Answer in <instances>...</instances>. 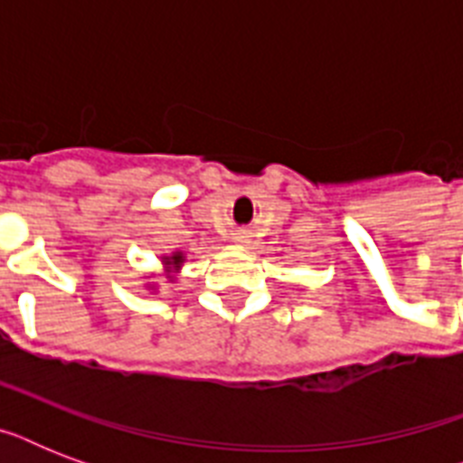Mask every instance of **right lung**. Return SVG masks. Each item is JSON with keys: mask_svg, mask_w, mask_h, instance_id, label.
Segmentation results:
<instances>
[{"mask_svg": "<svg viewBox=\"0 0 463 463\" xmlns=\"http://www.w3.org/2000/svg\"><path fill=\"white\" fill-rule=\"evenodd\" d=\"M163 261V269H165V279L167 281H175L177 276H180V269L184 264V252H173V254H165V257H160ZM148 290H156V283H146Z\"/></svg>", "mask_w": 463, "mask_h": 463, "instance_id": "obj_1", "label": "right lung"}]
</instances>
